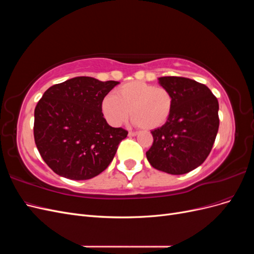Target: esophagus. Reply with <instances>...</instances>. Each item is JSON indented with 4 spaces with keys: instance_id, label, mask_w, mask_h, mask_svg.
I'll list each match as a JSON object with an SVG mask.
<instances>
[{
    "instance_id": "obj_1",
    "label": "esophagus",
    "mask_w": 254,
    "mask_h": 254,
    "mask_svg": "<svg viewBox=\"0 0 254 254\" xmlns=\"http://www.w3.org/2000/svg\"><path fill=\"white\" fill-rule=\"evenodd\" d=\"M129 136H135L136 134H137V132L136 131H129Z\"/></svg>"
}]
</instances>
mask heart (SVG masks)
<instances>
[{
	"instance_id": "b5f03b06",
	"label": "heart",
	"mask_w": 254,
	"mask_h": 254,
	"mask_svg": "<svg viewBox=\"0 0 254 254\" xmlns=\"http://www.w3.org/2000/svg\"><path fill=\"white\" fill-rule=\"evenodd\" d=\"M173 105L174 97L168 89L144 81H130L122 84L114 94L104 97L102 110L112 126L122 125L130 114L134 125L150 130L165 124Z\"/></svg>"
}]
</instances>
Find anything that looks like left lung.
<instances>
[{"mask_svg":"<svg viewBox=\"0 0 254 254\" xmlns=\"http://www.w3.org/2000/svg\"><path fill=\"white\" fill-rule=\"evenodd\" d=\"M172 92L174 105L165 124L151 131L146 151L156 170L183 175L201 165L210 155L219 127L218 101L205 84L178 76L160 77Z\"/></svg>","mask_w":254,"mask_h":254,"instance_id":"obj_1","label":"left lung"}]
</instances>
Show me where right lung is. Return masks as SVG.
I'll return each mask as SVG.
<instances>
[{
    "label": "right lung",
    "mask_w": 254,
    "mask_h": 254,
    "mask_svg": "<svg viewBox=\"0 0 254 254\" xmlns=\"http://www.w3.org/2000/svg\"><path fill=\"white\" fill-rule=\"evenodd\" d=\"M118 81L80 76L54 84L35 108L34 137L51 170L71 180H87L104 172L128 131L108 125L104 97Z\"/></svg>",
    "instance_id": "right-lung-1"
}]
</instances>
